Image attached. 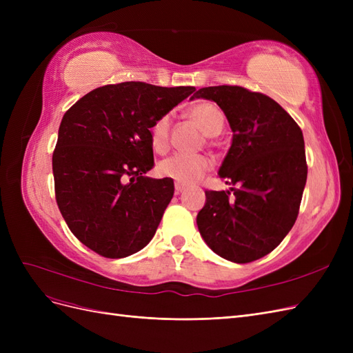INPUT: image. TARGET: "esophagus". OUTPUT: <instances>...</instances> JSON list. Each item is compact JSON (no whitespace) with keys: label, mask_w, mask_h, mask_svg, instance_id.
Here are the masks:
<instances>
[{"label":"esophagus","mask_w":353,"mask_h":353,"mask_svg":"<svg viewBox=\"0 0 353 353\" xmlns=\"http://www.w3.org/2000/svg\"><path fill=\"white\" fill-rule=\"evenodd\" d=\"M184 190H185V187H184V185H181V184H175V194L183 193Z\"/></svg>","instance_id":"1"}]
</instances>
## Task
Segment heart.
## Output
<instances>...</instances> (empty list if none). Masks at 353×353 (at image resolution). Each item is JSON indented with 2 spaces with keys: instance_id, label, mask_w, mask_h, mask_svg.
<instances>
[{
  "instance_id": "b5f03b06",
  "label": "heart",
  "mask_w": 353,
  "mask_h": 353,
  "mask_svg": "<svg viewBox=\"0 0 353 353\" xmlns=\"http://www.w3.org/2000/svg\"><path fill=\"white\" fill-rule=\"evenodd\" d=\"M190 121L199 126L206 137L218 135L225 119L218 105L209 101H200L191 105L187 112ZM170 116L163 114L157 117L150 128V143L157 153H165L169 148ZM212 169V160L203 154H174L159 165V174L176 181L178 184H196Z\"/></svg>"
}]
</instances>
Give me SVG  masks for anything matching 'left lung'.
Here are the masks:
<instances>
[{
    "instance_id": "1",
    "label": "left lung",
    "mask_w": 353,
    "mask_h": 353,
    "mask_svg": "<svg viewBox=\"0 0 353 353\" xmlns=\"http://www.w3.org/2000/svg\"><path fill=\"white\" fill-rule=\"evenodd\" d=\"M232 130L219 176L231 190H206L199 212L203 240L221 258L249 263L271 253L292 230L307 176L303 134L281 105L237 85L200 88Z\"/></svg>"
}]
</instances>
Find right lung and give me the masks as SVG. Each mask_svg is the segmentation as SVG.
<instances>
[{"label":"right lung","instance_id":"obj_1","mask_svg":"<svg viewBox=\"0 0 353 353\" xmlns=\"http://www.w3.org/2000/svg\"><path fill=\"white\" fill-rule=\"evenodd\" d=\"M194 91L104 85L63 116L52 152L56 201L73 236L103 258H126L153 239L174 181L144 176L154 166L150 128Z\"/></svg>","mask_w":353,"mask_h":353}]
</instances>
